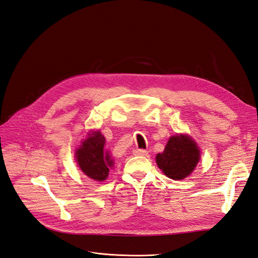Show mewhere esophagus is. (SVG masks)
<instances>
[{"label": "esophagus", "mask_w": 258, "mask_h": 258, "mask_svg": "<svg viewBox=\"0 0 258 258\" xmlns=\"http://www.w3.org/2000/svg\"><path fill=\"white\" fill-rule=\"evenodd\" d=\"M134 154L136 156H146L148 154V152L145 151V150H135Z\"/></svg>", "instance_id": "34e87169"}]
</instances>
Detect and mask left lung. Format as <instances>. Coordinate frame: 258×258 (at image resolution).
Here are the masks:
<instances>
[{"label": "left lung", "mask_w": 258, "mask_h": 258, "mask_svg": "<svg viewBox=\"0 0 258 258\" xmlns=\"http://www.w3.org/2000/svg\"><path fill=\"white\" fill-rule=\"evenodd\" d=\"M200 158L196 143L185 135L170 138L165 151L156 156V162L168 177L183 179L188 176Z\"/></svg>", "instance_id": "8db88e82"}]
</instances>
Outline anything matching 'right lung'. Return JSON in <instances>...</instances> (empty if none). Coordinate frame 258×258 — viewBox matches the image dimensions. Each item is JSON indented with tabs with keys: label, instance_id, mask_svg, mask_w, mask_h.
Masks as SVG:
<instances>
[{
	"label": "right lung",
	"instance_id": "add662e5",
	"mask_svg": "<svg viewBox=\"0 0 258 258\" xmlns=\"http://www.w3.org/2000/svg\"><path fill=\"white\" fill-rule=\"evenodd\" d=\"M76 160L83 172L96 181H104L114 161L106 150L105 138L100 131L92 132L76 151Z\"/></svg>",
	"mask_w": 258,
	"mask_h": 258
}]
</instances>
